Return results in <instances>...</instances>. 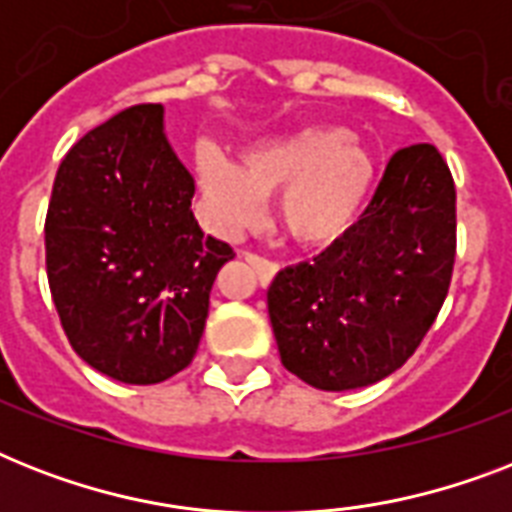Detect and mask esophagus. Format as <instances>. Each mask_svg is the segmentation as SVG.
I'll use <instances>...</instances> for the list:
<instances>
[{
	"instance_id": "obj_1",
	"label": "esophagus",
	"mask_w": 512,
	"mask_h": 512,
	"mask_svg": "<svg viewBox=\"0 0 512 512\" xmlns=\"http://www.w3.org/2000/svg\"><path fill=\"white\" fill-rule=\"evenodd\" d=\"M244 260L252 265V271L257 273V279L260 284H271V279L279 273V265L271 263V260H265V257L255 255V252H244Z\"/></svg>"
}]
</instances>
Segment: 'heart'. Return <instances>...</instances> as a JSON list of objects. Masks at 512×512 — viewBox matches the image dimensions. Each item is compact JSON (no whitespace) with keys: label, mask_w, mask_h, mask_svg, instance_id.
<instances>
[{"label":"heart","mask_w":512,"mask_h":512,"mask_svg":"<svg viewBox=\"0 0 512 512\" xmlns=\"http://www.w3.org/2000/svg\"><path fill=\"white\" fill-rule=\"evenodd\" d=\"M209 220L225 236L255 223L263 196L281 193V228L303 247H329L358 225L377 183L366 143L337 124L305 127L257 143L241 164L215 146L196 154Z\"/></svg>","instance_id":"b5f03b06"}]
</instances>
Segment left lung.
<instances>
[{"instance_id": "obj_1", "label": "left lung", "mask_w": 512, "mask_h": 512, "mask_svg": "<svg viewBox=\"0 0 512 512\" xmlns=\"http://www.w3.org/2000/svg\"><path fill=\"white\" fill-rule=\"evenodd\" d=\"M454 255L452 172L430 143L401 148L356 228L273 279L268 316L281 364L319 390L396 372L444 305Z\"/></svg>"}]
</instances>
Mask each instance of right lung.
Instances as JSON below:
<instances>
[{"instance_id": "right-lung-1", "label": "right lung", "mask_w": 512, "mask_h": 512, "mask_svg": "<svg viewBox=\"0 0 512 512\" xmlns=\"http://www.w3.org/2000/svg\"><path fill=\"white\" fill-rule=\"evenodd\" d=\"M193 191L159 103L87 132L55 175L44 220L52 303L71 348L127 385L164 382L191 364L209 289L236 255L204 236Z\"/></svg>"}]
</instances>
